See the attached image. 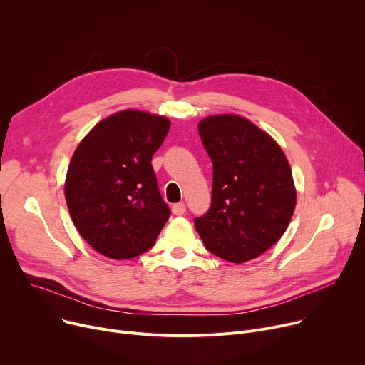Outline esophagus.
<instances>
[{
	"label": "esophagus",
	"instance_id": "34e87169",
	"mask_svg": "<svg viewBox=\"0 0 365 365\" xmlns=\"http://www.w3.org/2000/svg\"><path fill=\"white\" fill-rule=\"evenodd\" d=\"M172 212H173L175 215H178V217L183 215V214L186 212V203H185V202H179V203H175V205L172 206Z\"/></svg>",
	"mask_w": 365,
	"mask_h": 365
}]
</instances>
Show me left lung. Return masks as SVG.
Instances as JSON below:
<instances>
[{"instance_id":"left-lung-1","label":"left lung","mask_w":365,"mask_h":365,"mask_svg":"<svg viewBox=\"0 0 365 365\" xmlns=\"http://www.w3.org/2000/svg\"><path fill=\"white\" fill-rule=\"evenodd\" d=\"M197 130L214 176L211 207L195 218V228L212 254L248 262L276 244L290 224L292 169L280 145L247 118L212 115Z\"/></svg>"}]
</instances>
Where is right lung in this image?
Listing matches in <instances>:
<instances>
[{"label":"right lung","instance_id":"right-lung-1","mask_svg":"<svg viewBox=\"0 0 365 365\" xmlns=\"http://www.w3.org/2000/svg\"><path fill=\"white\" fill-rule=\"evenodd\" d=\"M170 121L125 110L98 123L76 147L65 182L71 218L99 254L125 259L150 250L170 217L151 159Z\"/></svg>","mask_w":365,"mask_h":365}]
</instances>
